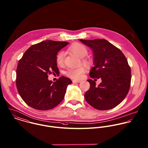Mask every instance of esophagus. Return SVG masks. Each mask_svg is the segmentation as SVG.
I'll use <instances>...</instances> for the list:
<instances>
[{
    "label": "esophagus",
    "instance_id": "34e87169",
    "mask_svg": "<svg viewBox=\"0 0 148 148\" xmlns=\"http://www.w3.org/2000/svg\"><path fill=\"white\" fill-rule=\"evenodd\" d=\"M73 83L74 84H76V83H80L81 81H77V80H73Z\"/></svg>",
    "mask_w": 148,
    "mask_h": 148
}]
</instances>
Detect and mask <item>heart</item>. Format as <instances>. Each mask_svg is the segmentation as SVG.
Returning a JSON list of instances; mask_svg holds the SVG:
<instances>
[{
  "instance_id": "heart-1",
  "label": "heart",
  "mask_w": 148,
  "mask_h": 148,
  "mask_svg": "<svg viewBox=\"0 0 148 148\" xmlns=\"http://www.w3.org/2000/svg\"><path fill=\"white\" fill-rule=\"evenodd\" d=\"M69 51L78 57L79 58H82V61L84 63H88V60L86 58H83L86 57L88 54L87 48L82 44L79 43H75L70 45L69 47ZM64 54L63 51H59L56 56V63L58 66H62L64 63ZM86 71V69L83 67H78L77 68L69 69L65 73V74L73 79H79L82 77L84 73Z\"/></svg>"
}]
</instances>
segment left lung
I'll return each instance as SVG.
<instances>
[{"label":"left lung","mask_w":148,"mask_h":148,"mask_svg":"<svg viewBox=\"0 0 148 148\" xmlns=\"http://www.w3.org/2000/svg\"><path fill=\"white\" fill-rule=\"evenodd\" d=\"M79 40L90 47L94 55V66L90 76L101 78L102 82L88 79L90 86L85 94L87 102L94 108L107 110L118 105L126 97L130 86L131 70L126 58L115 46L103 39Z\"/></svg>","instance_id":"1"}]
</instances>
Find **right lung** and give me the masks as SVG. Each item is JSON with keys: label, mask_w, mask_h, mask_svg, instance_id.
Masks as SVG:
<instances>
[{"label": "right lung", "mask_w": 148, "mask_h": 148, "mask_svg": "<svg viewBox=\"0 0 148 148\" xmlns=\"http://www.w3.org/2000/svg\"><path fill=\"white\" fill-rule=\"evenodd\" d=\"M69 42L51 40L32 45L19 60L16 69V85L25 102L39 110L55 108L63 99L70 79L60 77L53 82L48 74H58L56 63L58 51Z\"/></svg>", "instance_id": "right-lung-1"}]
</instances>
